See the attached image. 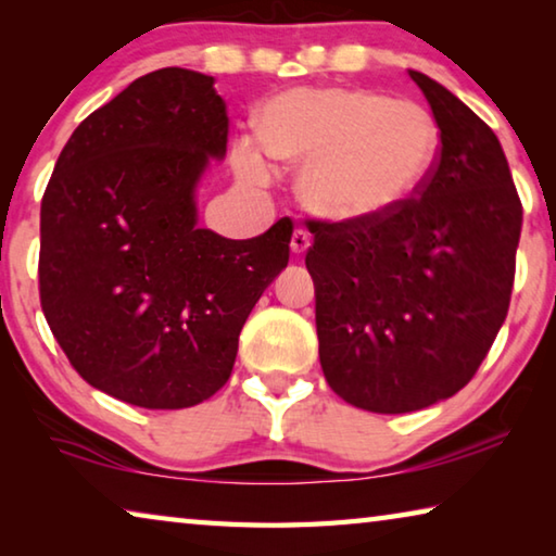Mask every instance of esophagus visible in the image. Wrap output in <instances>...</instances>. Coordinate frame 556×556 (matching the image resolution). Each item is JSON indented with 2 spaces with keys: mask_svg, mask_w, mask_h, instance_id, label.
Listing matches in <instances>:
<instances>
[{
  "mask_svg": "<svg viewBox=\"0 0 556 556\" xmlns=\"http://www.w3.org/2000/svg\"><path fill=\"white\" fill-rule=\"evenodd\" d=\"M308 248H312V235L304 228H296L294 235H291V252H294V255H304Z\"/></svg>",
  "mask_w": 556,
  "mask_h": 556,
  "instance_id": "1",
  "label": "esophagus"
}]
</instances>
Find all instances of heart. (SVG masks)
<instances>
[{
	"label": "heart",
	"mask_w": 556,
	"mask_h": 556,
	"mask_svg": "<svg viewBox=\"0 0 556 556\" xmlns=\"http://www.w3.org/2000/svg\"><path fill=\"white\" fill-rule=\"evenodd\" d=\"M260 137L232 144L242 181L267 186L271 159L299 166V195L326 220H382L407 205L441 152L434 115L368 88H291L260 110Z\"/></svg>",
	"instance_id": "obj_1"
}]
</instances>
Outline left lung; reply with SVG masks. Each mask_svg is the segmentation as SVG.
I'll list each match as a JSON object with an SVG mask.
<instances>
[{
  "instance_id": "1",
  "label": "left lung",
  "mask_w": 556,
  "mask_h": 556,
  "mask_svg": "<svg viewBox=\"0 0 556 556\" xmlns=\"http://www.w3.org/2000/svg\"><path fill=\"white\" fill-rule=\"evenodd\" d=\"M441 129L427 186L370 223L308 220L326 382L353 407L425 409L466 388L510 306L522 203L495 131L419 71Z\"/></svg>"
}]
</instances>
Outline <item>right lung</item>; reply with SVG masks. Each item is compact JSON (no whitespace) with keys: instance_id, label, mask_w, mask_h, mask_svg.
<instances>
[{"instance_id":"add662e5","label":"right lung","mask_w":556,"mask_h":556,"mask_svg":"<svg viewBox=\"0 0 556 556\" xmlns=\"http://www.w3.org/2000/svg\"><path fill=\"white\" fill-rule=\"evenodd\" d=\"M213 83L186 68L129 83L75 127L41 201L46 321L83 380L135 407L218 392L289 262V218L250 240L199 228L195 186L228 147Z\"/></svg>"}]
</instances>
